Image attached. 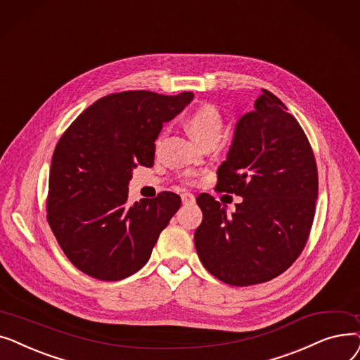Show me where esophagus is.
I'll list each match as a JSON object with an SVG mask.
<instances>
[{"mask_svg":"<svg viewBox=\"0 0 360 360\" xmlns=\"http://www.w3.org/2000/svg\"><path fill=\"white\" fill-rule=\"evenodd\" d=\"M181 200H183L184 205H189V203L195 202V196L192 193H183L181 195Z\"/></svg>","mask_w":360,"mask_h":360,"instance_id":"esophagus-1","label":"esophagus"}]
</instances>
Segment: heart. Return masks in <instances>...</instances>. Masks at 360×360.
<instances>
[{
    "instance_id": "1",
    "label": "heart",
    "mask_w": 360,
    "mask_h": 360,
    "mask_svg": "<svg viewBox=\"0 0 360 360\" xmlns=\"http://www.w3.org/2000/svg\"><path fill=\"white\" fill-rule=\"evenodd\" d=\"M187 130L198 142L208 138H219L222 131V118L212 105H202L187 118Z\"/></svg>"
}]
</instances>
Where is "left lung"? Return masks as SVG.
I'll return each mask as SVG.
<instances>
[{
	"instance_id": "left-lung-1",
	"label": "left lung",
	"mask_w": 360,
	"mask_h": 360,
	"mask_svg": "<svg viewBox=\"0 0 360 360\" xmlns=\"http://www.w3.org/2000/svg\"><path fill=\"white\" fill-rule=\"evenodd\" d=\"M217 189L243 200L227 214L210 195H199L202 222L195 231L200 262L230 285L278 277L302 253L318 199L312 148L297 120L269 91L255 108L238 114Z\"/></svg>"
}]
</instances>
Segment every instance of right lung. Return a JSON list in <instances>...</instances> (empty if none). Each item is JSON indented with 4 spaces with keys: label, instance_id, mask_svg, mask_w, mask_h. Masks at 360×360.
Returning a JSON list of instances; mask_svg holds the SVG:
<instances>
[{
    "label": "right lung",
    "instance_id": "add662e5",
    "mask_svg": "<svg viewBox=\"0 0 360 360\" xmlns=\"http://www.w3.org/2000/svg\"><path fill=\"white\" fill-rule=\"evenodd\" d=\"M192 99V92L112 94L61 136L51 161L46 218L68 261L86 276L118 281L149 261L181 199L164 192L130 205L129 181L138 165H153L164 123Z\"/></svg>",
    "mask_w": 360,
    "mask_h": 360
}]
</instances>
